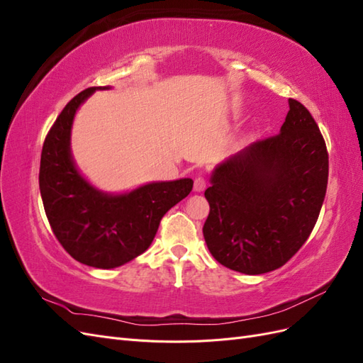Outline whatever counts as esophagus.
Segmentation results:
<instances>
[{
	"instance_id": "34e87169",
	"label": "esophagus",
	"mask_w": 363,
	"mask_h": 363,
	"mask_svg": "<svg viewBox=\"0 0 363 363\" xmlns=\"http://www.w3.org/2000/svg\"><path fill=\"white\" fill-rule=\"evenodd\" d=\"M206 184H207L206 179L200 175V177H196L195 182H194V191L195 192H203L206 189Z\"/></svg>"
}]
</instances>
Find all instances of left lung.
Returning <instances> with one entry per match:
<instances>
[{
  "label": "left lung",
  "mask_w": 363,
  "mask_h": 363,
  "mask_svg": "<svg viewBox=\"0 0 363 363\" xmlns=\"http://www.w3.org/2000/svg\"><path fill=\"white\" fill-rule=\"evenodd\" d=\"M328 180V152L311 112L289 98L280 133L218 164L204 192L203 235L221 265L242 274L283 267L311 236Z\"/></svg>",
  "instance_id": "obj_1"
}]
</instances>
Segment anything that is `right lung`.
<instances>
[{"label": "right lung", "instance_id": "1", "mask_svg": "<svg viewBox=\"0 0 363 363\" xmlns=\"http://www.w3.org/2000/svg\"><path fill=\"white\" fill-rule=\"evenodd\" d=\"M96 89L89 87L65 106L42 147L39 189L54 236L69 256L87 267L111 269L142 255L155 239L160 219L189 195L194 182H157L111 195L95 189L77 171L71 156V127L77 108Z\"/></svg>", "mask_w": 363, "mask_h": 363}]
</instances>
